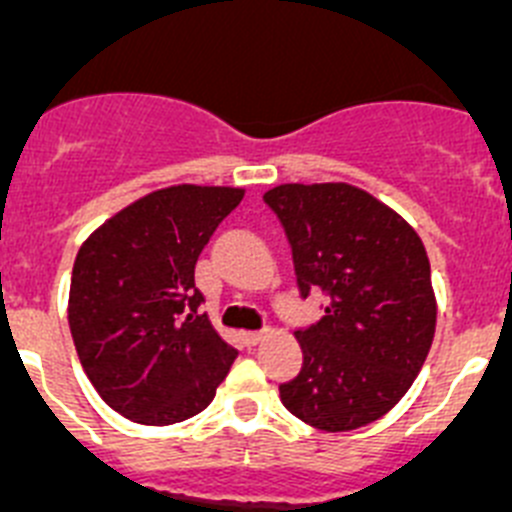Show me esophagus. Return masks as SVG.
Returning <instances> with one entry per match:
<instances>
[{
  "label": "esophagus",
  "mask_w": 512,
  "mask_h": 512,
  "mask_svg": "<svg viewBox=\"0 0 512 512\" xmlns=\"http://www.w3.org/2000/svg\"><path fill=\"white\" fill-rule=\"evenodd\" d=\"M262 339H265V331H245V334H242V342H245L247 347H257Z\"/></svg>",
  "instance_id": "obj_1"
}]
</instances>
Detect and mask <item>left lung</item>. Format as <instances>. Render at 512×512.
Masks as SVG:
<instances>
[{
	"label": "left lung",
	"mask_w": 512,
	"mask_h": 512,
	"mask_svg": "<svg viewBox=\"0 0 512 512\" xmlns=\"http://www.w3.org/2000/svg\"><path fill=\"white\" fill-rule=\"evenodd\" d=\"M288 234L301 296H329L298 329L303 367L280 400L339 434L377 421L408 393L434 342L436 296L416 229L349 183H283L262 196Z\"/></svg>",
	"instance_id": "obj_1"
}]
</instances>
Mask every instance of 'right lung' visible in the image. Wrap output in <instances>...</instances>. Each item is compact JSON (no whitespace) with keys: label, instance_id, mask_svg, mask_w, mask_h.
<instances>
[{"label":"right lung","instance_id":"obj_1","mask_svg":"<svg viewBox=\"0 0 512 512\" xmlns=\"http://www.w3.org/2000/svg\"><path fill=\"white\" fill-rule=\"evenodd\" d=\"M245 188L168 186L101 224L73 262L68 326L101 400L145 426L196 416L237 359L193 270Z\"/></svg>","mask_w":512,"mask_h":512}]
</instances>
